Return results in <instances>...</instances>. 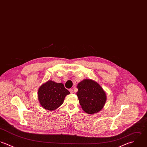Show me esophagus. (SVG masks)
Returning <instances> with one entry per match:
<instances>
[{"instance_id": "esophagus-1", "label": "esophagus", "mask_w": 147, "mask_h": 147, "mask_svg": "<svg viewBox=\"0 0 147 147\" xmlns=\"http://www.w3.org/2000/svg\"><path fill=\"white\" fill-rule=\"evenodd\" d=\"M69 92H70L71 94L73 93V90H72V89H69Z\"/></svg>"}]
</instances>
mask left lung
Wrapping results in <instances>:
<instances>
[{
	"instance_id": "obj_1",
	"label": "left lung",
	"mask_w": 147,
	"mask_h": 147,
	"mask_svg": "<svg viewBox=\"0 0 147 147\" xmlns=\"http://www.w3.org/2000/svg\"><path fill=\"white\" fill-rule=\"evenodd\" d=\"M78 89L76 94L84 111L94 114L102 108L106 101V95L97 82L85 79L78 84Z\"/></svg>"
}]
</instances>
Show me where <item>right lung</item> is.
I'll return each mask as SVG.
<instances>
[{
    "instance_id": "1",
    "label": "right lung",
    "mask_w": 147,
    "mask_h": 147,
    "mask_svg": "<svg viewBox=\"0 0 147 147\" xmlns=\"http://www.w3.org/2000/svg\"><path fill=\"white\" fill-rule=\"evenodd\" d=\"M69 94L63 84L50 80L39 88L38 98L43 108L52 111L60 107L63 104L65 96Z\"/></svg>"
}]
</instances>
